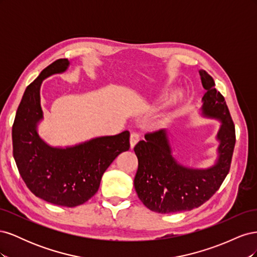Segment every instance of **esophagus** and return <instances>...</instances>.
<instances>
[{
    "label": "esophagus",
    "mask_w": 257,
    "mask_h": 257,
    "mask_svg": "<svg viewBox=\"0 0 257 257\" xmlns=\"http://www.w3.org/2000/svg\"><path fill=\"white\" fill-rule=\"evenodd\" d=\"M141 141V135H139L138 133H132L131 134V137H130V144H131V148L133 149V148L135 147V145Z\"/></svg>",
    "instance_id": "1"
}]
</instances>
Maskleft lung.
Returning a JSON list of instances; mask_svg holds the SVG:
<instances>
[{
	"mask_svg": "<svg viewBox=\"0 0 257 257\" xmlns=\"http://www.w3.org/2000/svg\"><path fill=\"white\" fill-rule=\"evenodd\" d=\"M199 75L206 90L201 113L221 121L216 135L219 155L215 164L207 169L185 167L174 158L165 130L147 133L146 141L134 148L138 159L134 186L139 199L154 212L173 213L198 208L220 189L229 172L236 143L234 122L212 77L204 69Z\"/></svg>",
	"mask_w": 257,
	"mask_h": 257,
	"instance_id": "obj_1",
	"label": "left lung"
}]
</instances>
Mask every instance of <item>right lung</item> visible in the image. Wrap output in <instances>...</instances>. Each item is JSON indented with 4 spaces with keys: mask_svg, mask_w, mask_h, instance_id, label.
<instances>
[{
    "mask_svg": "<svg viewBox=\"0 0 257 257\" xmlns=\"http://www.w3.org/2000/svg\"><path fill=\"white\" fill-rule=\"evenodd\" d=\"M68 65L67 59L54 61L27 87L13 124V154L21 178L35 196L72 208L97 192L105 170L130 149V132L66 148L43 141L37 133V123L43 119L42 82L46 77L65 72Z\"/></svg>",
    "mask_w": 257,
    "mask_h": 257,
    "instance_id": "obj_1",
    "label": "right lung"
}]
</instances>
